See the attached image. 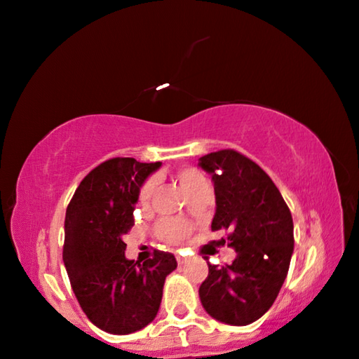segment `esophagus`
Instances as JSON below:
<instances>
[{"mask_svg": "<svg viewBox=\"0 0 359 359\" xmlns=\"http://www.w3.org/2000/svg\"><path fill=\"white\" fill-rule=\"evenodd\" d=\"M176 261H178V264H180V266H184V264H186V262H188V259H186V257H183V256H176Z\"/></svg>", "mask_w": 359, "mask_h": 359, "instance_id": "esophagus-1", "label": "esophagus"}]
</instances>
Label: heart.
<instances>
[{
	"label": "heart",
	"mask_w": 359,
	"mask_h": 359,
	"mask_svg": "<svg viewBox=\"0 0 359 359\" xmlns=\"http://www.w3.org/2000/svg\"><path fill=\"white\" fill-rule=\"evenodd\" d=\"M176 180L181 188H183L186 192H189L194 186L204 183V176L201 175L199 170L196 168H181L178 173H176ZM152 191H154V183L152 181H145V183L141 186L137 194V202L142 209H147L150 204V197H152ZM192 225L189 222L181 220V218H165L155 228V233H157L158 238H162L163 241H167L170 244H180L183 243L188 235L191 233Z\"/></svg>",
	"instance_id": "1"
}]
</instances>
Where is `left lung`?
I'll return each instance as SVG.
<instances>
[{
    "label": "left lung",
    "mask_w": 359,
    "mask_h": 359,
    "mask_svg": "<svg viewBox=\"0 0 359 359\" xmlns=\"http://www.w3.org/2000/svg\"><path fill=\"white\" fill-rule=\"evenodd\" d=\"M199 165L214 180L212 230L228 231L226 240L236 251L231 264L207 262L201 303L217 320L248 325L270 309L288 273L294 244L292 212L270 176L246 155L222 149L201 157Z\"/></svg>",
    "instance_id": "8db88e82"
}]
</instances>
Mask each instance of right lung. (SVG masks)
<instances>
[{"instance_id":"add662e5","label":"right lung","mask_w":359,"mask_h":359,"mask_svg":"<svg viewBox=\"0 0 359 359\" xmlns=\"http://www.w3.org/2000/svg\"><path fill=\"white\" fill-rule=\"evenodd\" d=\"M160 162L115 157L93 168L66 209L63 261L72 292L92 324L108 334H133L150 324L163 283L176 269L171 252L142 264L124 257L123 238L134 225L137 194Z\"/></svg>"}]
</instances>
